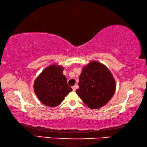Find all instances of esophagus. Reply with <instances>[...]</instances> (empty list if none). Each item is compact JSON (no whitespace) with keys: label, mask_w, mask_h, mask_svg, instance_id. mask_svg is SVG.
Masks as SVG:
<instances>
[{"label":"esophagus","mask_w":147,"mask_h":147,"mask_svg":"<svg viewBox=\"0 0 147 147\" xmlns=\"http://www.w3.org/2000/svg\"><path fill=\"white\" fill-rule=\"evenodd\" d=\"M72 88H73V91H75L76 89V86L74 85V86H73V87H72Z\"/></svg>","instance_id":"34e87169"}]
</instances>
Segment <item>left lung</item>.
Wrapping results in <instances>:
<instances>
[{
    "label": "left lung",
    "instance_id": "obj_1",
    "mask_svg": "<svg viewBox=\"0 0 147 147\" xmlns=\"http://www.w3.org/2000/svg\"><path fill=\"white\" fill-rule=\"evenodd\" d=\"M76 94L91 109L107 104L115 94L116 83L110 71L101 63L90 62L82 69Z\"/></svg>",
    "mask_w": 147,
    "mask_h": 147
}]
</instances>
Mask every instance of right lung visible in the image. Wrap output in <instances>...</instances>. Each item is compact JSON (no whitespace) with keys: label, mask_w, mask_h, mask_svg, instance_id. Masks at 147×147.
<instances>
[{"label":"right lung","mask_w":147,"mask_h":147,"mask_svg":"<svg viewBox=\"0 0 147 147\" xmlns=\"http://www.w3.org/2000/svg\"><path fill=\"white\" fill-rule=\"evenodd\" d=\"M64 67L56 64L49 65L37 77L34 90L42 104L50 107L59 105L73 90L63 74Z\"/></svg>","instance_id":"1"}]
</instances>
